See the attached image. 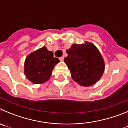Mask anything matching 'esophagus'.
Masks as SVG:
<instances>
[{"mask_svg": "<svg viewBox=\"0 0 128 128\" xmlns=\"http://www.w3.org/2000/svg\"><path fill=\"white\" fill-rule=\"evenodd\" d=\"M63 60H64V57H63V56H62V57L61 58H60V61H63Z\"/></svg>", "mask_w": 128, "mask_h": 128, "instance_id": "obj_1", "label": "esophagus"}]
</instances>
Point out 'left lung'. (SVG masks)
Here are the masks:
<instances>
[{
	"instance_id": "8db88e82",
	"label": "left lung",
	"mask_w": 128,
	"mask_h": 128,
	"mask_svg": "<svg viewBox=\"0 0 128 128\" xmlns=\"http://www.w3.org/2000/svg\"><path fill=\"white\" fill-rule=\"evenodd\" d=\"M66 52L64 62L74 81L82 86H90L99 81L105 68L102 55L94 44H72Z\"/></svg>"
}]
</instances>
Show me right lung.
<instances>
[{"instance_id":"obj_1","label":"right lung","mask_w":128,"mask_h":128,"mask_svg":"<svg viewBox=\"0 0 128 128\" xmlns=\"http://www.w3.org/2000/svg\"><path fill=\"white\" fill-rule=\"evenodd\" d=\"M60 62L54 58L53 52L46 47L40 48L29 54L24 62V74L34 84H42L48 81L54 66Z\"/></svg>"}]
</instances>
